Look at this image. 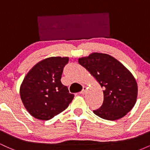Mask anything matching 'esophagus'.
Here are the masks:
<instances>
[{"mask_svg": "<svg viewBox=\"0 0 150 150\" xmlns=\"http://www.w3.org/2000/svg\"><path fill=\"white\" fill-rule=\"evenodd\" d=\"M86 89H87L86 87H85V86H84V87H82V91H81V92H80V94H85V92H86Z\"/></svg>", "mask_w": 150, "mask_h": 150, "instance_id": "obj_1", "label": "esophagus"}]
</instances>
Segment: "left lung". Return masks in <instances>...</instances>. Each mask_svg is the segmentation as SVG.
I'll list each match as a JSON object with an SVG mask.
<instances>
[{"mask_svg":"<svg viewBox=\"0 0 150 150\" xmlns=\"http://www.w3.org/2000/svg\"><path fill=\"white\" fill-rule=\"evenodd\" d=\"M104 88V101L94 110L101 118L114 120L121 118L135 106L137 85L129 70L116 58L106 53H93L78 59Z\"/></svg>","mask_w":150,"mask_h":150,"instance_id":"8db88e82","label":"left lung"}]
</instances>
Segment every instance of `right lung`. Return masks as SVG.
Wrapping results in <instances>:
<instances>
[{
  "mask_svg": "<svg viewBox=\"0 0 150 150\" xmlns=\"http://www.w3.org/2000/svg\"><path fill=\"white\" fill-rule=\"evenodd\" d=\"M68 57H50L39 62L27 74L21 86L20 97L29 113L39 120H48L69 106L74 98L61 83Z\"/></svg>",
  "mask_w": 150,
  "mask_h": 150,
  "instance_id": "1",
  "label": "right lung"
}]
</instances>
